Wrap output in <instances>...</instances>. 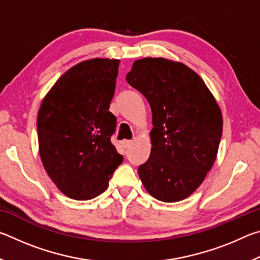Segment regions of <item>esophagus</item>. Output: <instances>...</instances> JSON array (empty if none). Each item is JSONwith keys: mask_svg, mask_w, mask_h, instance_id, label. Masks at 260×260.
Listing matches in <instances>:
<instances>
[{"mask_svg": "<svg viewBox=\"0 0 260 260\" xmlns=\"http://www.w3.org/2000/svg\"><path fill=\"white\" fill-rule=\"evenodd\" d=\"M121 144H122V147H124V148H128V147L132 146V144H133V141H132V140H125V141H122Z\"/></svg>", "mask_w": 260, "mask_h": 260, "instance_id": "esophagus-1", "label": "esophagus"}]
</instances>
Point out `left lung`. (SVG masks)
<instances>
[{
    "label": "left lung",
    "instance_id": "left-lung-1",
    "mask_svg": "<svg viewBox=\"0 0 260 260\" xmlns=\"http://www.w3.org/2000/svg\"><path fill=\"white\" fill-rule=\"evenodd\" d=\"M126 80L150 104L151 152L138 169L146 190L179 202L199 188L217 158L222 114L199 74L162 57L134 61Z\"/></svg>",
    "mask_w": 260,
    "mask_h": 260
}]
</instances>
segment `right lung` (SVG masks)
<instances>
[{"label":"right lung","mask_w":260,"mask_h":260,"mask_svg":"<svg viewBox=\"0 0 260 260\" xmlns=\"http://www.w3.org/2000/svg\"><path fill=\"white\" fill-rule=\"evenodd\" d=\"M119 59L93 58L68 70L38 112L39 152L52 182L73 200H91L122 162L111 143L117 119L109 111Z\"/></svg>","instance_id":"right-lung-1"}]
</instances>
